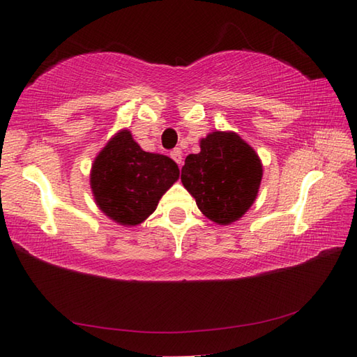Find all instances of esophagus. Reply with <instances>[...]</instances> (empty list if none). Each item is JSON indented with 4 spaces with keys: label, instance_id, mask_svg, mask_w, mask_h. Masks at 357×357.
<instances>
[{
    "label": "esophagus",
    "instance_id": "1",
    "mask_svg": "<svg viewBox=\"0 0 357 357\" xmlns=\"http://www.w3.org/2000/svg\"><path fill=\"white\" fill-rule=\"evenodd\" d=\"M170 156H172V159L174 162H176L178 165H181L183 164V151H181L179 149H174V150H172V153H170Z\"/></svg>",
    "mask_w": 357,
    "mask_h": 357
}]
</instances>
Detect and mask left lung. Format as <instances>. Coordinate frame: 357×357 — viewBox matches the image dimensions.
Returning <instances> with one entry per match:
<instances>
[{"mask_svg":"<svg viewBox=\"0 0 357 357\" xmlns=\"http://www.w3.org/2000/svg\"><path fill=\"white\" fill-rule=\"evenodd\" d=\"M262 179L256 151L236 133L213 132L201 141V151L188 155L181 181L211 221H238L252 207Z\"/></svg>","mask_w":357,"mask_h":357,"instance_id":"1","label":"left lung"}]
</instances>
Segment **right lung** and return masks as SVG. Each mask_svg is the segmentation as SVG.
I'll return each mask as SVG.
<instances>
[{
    "mask_svg": "<svg viewBox=\"0 0 357 357\" xmlns=\"http://www.w3.org/2000/svg\"><path fill=\"white\" fill-rule=\"evenodd\" d=\"M179 178L169 156L144 151L128 130L119 132L96 156L90 185L100 208L113 221L138 225Z\"/></svg>",
    "mask_w": 357,
    "mask_h": 357,
    "instance_id": "1",
    "label": "right lung"
}]
</instances>
